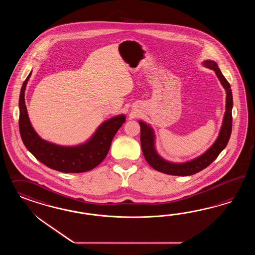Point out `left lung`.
Returning <instances> with one entry per match:
<instances>
[{"label": "left lung", "instance_id": "obj_1", "mask_svg": "<svg viewBox=\"0 0 255 255\" xmlns=\"http://www.w3.org/2000/svg\"><path fill=\"white\" fill-rule=\"evenodd\" d=\"M205 66L209 69L214 70L217 77H219L222 85L226 91V111L224 114V122L215 143L209 147V149L196 159L190 162L183 163H174L163 160L156 152L154 147V132L147 124L143 122H139L141 133V147L144 157L147 163L155 170L162 172L164 174L173 176H191L195 173H198L206 167H208L213 162L222 150L226 147L232 132V108H233V95H232L231 86L226 78L222 74L221 70L218 67V64L213 61H205Z\"/></svg>", "mask_w": 255, "mask_h": 255}]
</instances>
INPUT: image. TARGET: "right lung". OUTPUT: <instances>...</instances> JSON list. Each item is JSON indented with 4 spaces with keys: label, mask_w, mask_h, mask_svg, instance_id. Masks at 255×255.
I'll use <instances>...</instances> for the list:
<instances>
[{
    "label": "right lung",
    "mask_w": 255,
    "mask_h": 255,
    "mask_svg": "<svg viewBox=\"0 0 255 255\" xmlns=\"http://www.w3.org/2000/svg\"><path fill=\"white\" fill-rule=\"evenodd\" d=\"M31 72L25 79L19 95V132L25 147L38 161L51 169L63 173H82L96 167L108 155L111 142L125 123V116L114 117L101 124L92 138L76 147H63L41 138L31 126L24 93Z\"/></svg>",
    "instance_id": "1"
}]
</instances>
